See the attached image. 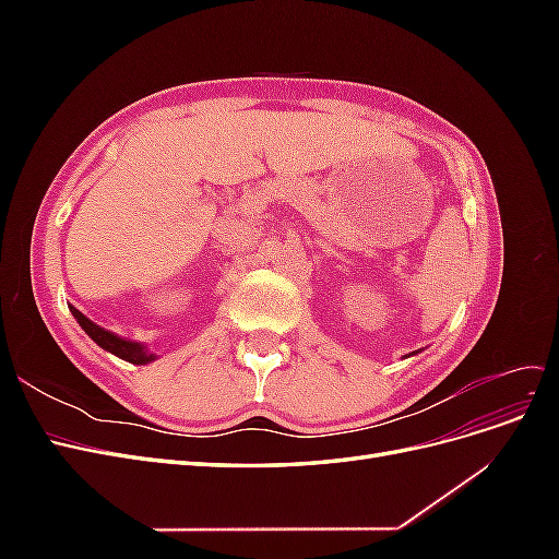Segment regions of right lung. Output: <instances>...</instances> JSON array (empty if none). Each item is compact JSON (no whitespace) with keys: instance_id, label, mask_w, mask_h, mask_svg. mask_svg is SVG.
<instances>
[{"instance_id":"1","label":"right lung","mask_w":559,"mask_h":559,"mask_svg":"<svg viewBox=\"0 0 559 559\" xmlns=\"http://www.w3.org/2000/svg\"><path fill=\"white\" fill-rule=\"evenodd\" d=\"M70 312H72L74 319L79 321V326H81L83 331H86L99 347L111 352V354H116L118 359L130 361V364H138V366L151 364V361L156 359V354H151L142 343L126 341V337H121V335H116V333H111V331H107V329H103V326L93 324V321H91L86 314H81L74 306H70Z\"/></svg>"}]
</instances>
